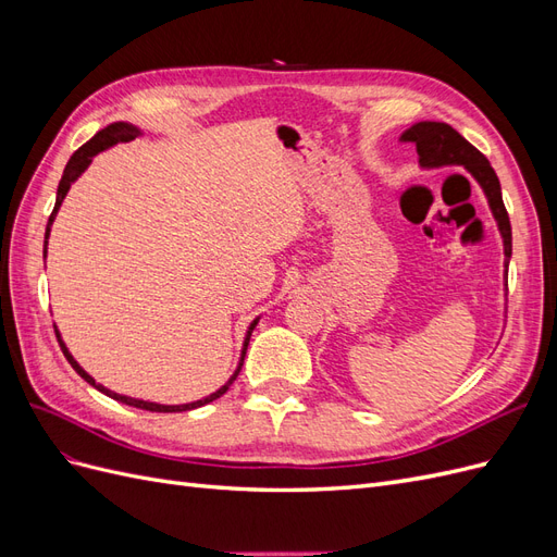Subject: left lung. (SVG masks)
Instances as JSON below:
<instances>
[{
  "instance_id": "8db88e82",
  "label": "left lung",
  "mask_w": 557,
  "mask_h": 557,
  "mask_svg": "<svg viewBox=\"0 0 557 557\" xmlns=\"http://www.w3.org/2000/svg\"><path fill=\"white\" fill-rule=\"evenodd\" d=\"M401 144H413L418 153V164L423 170H440V166H465L471 174L487 199V207L497 223L502 246H504V290H507L509 278V260H511V223L509 213L504 209L502 188L495 170L487 158L471 146L458 129H453L446 123L436 121H420L409 129L401 132Z\"/></svg>"
}]
</instances>
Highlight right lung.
Listing matches in <instances>:
<instances>
[{
    "label": "right lung",
    "instance_id": "obj_1",
    "mask_svg": "<svg viewBox=\"0 0 557 557\" xmlns=\"http://www.w3.org/2000/svg\"><path fill=\"white\" fill-rule=\"evenodd\" d=\"M141 134H144V132H141L137 125L117 121V123L107 125L104 129H99L88 144H83V146L76 150V153L70 158V162H66V166H64V174H62V178H60V185H58L55 209H53V213H50V218H48V225H46V234H44V258H46V252H48L50 225L55 223V215H58V211H60V207H62V201H64L66 193H70L72 185L81 178V174L86 172L88 166L92 164V158H95L97 153H102V150H107V148L115 146V144L137 139V137H141ZM258 323H260V315L250 320V325H248V330H246V334H244V344H242V352H239V362H237V369H234V372H232V376H230L221 387H218L215 393H211V395H207V397H201V399H195V401H188V404H160V401H148V399H139V397H129V395H121V393H113V391H109L107 385H102V383H95V379L86 372V369H83V367L74 360V356L70 352V348H66V344L62 342V334H60L58 325H55V334H58V342H60V348H62V352H64V358L70 360V364L76 369V374H78L83 381H88L92 387H97L99 393H104L107 397H111V399H115V401H123V404H127V407H137V409H144V411L178 413V411H193V409L205 407V404H209V401H213V399H218V397H223V395L230 391V385H232L234 381H237V376H239V372H242V364H244V358H246V348H248V342H250V334H252V330H256V325H258Z\"/></svg>",
    "mask_w": 557,
    "mask_h": 557
}]
</instances>
